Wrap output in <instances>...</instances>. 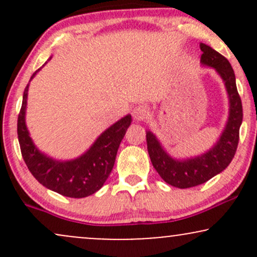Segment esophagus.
<instances>
[{"instance_id": "obj_1", "label": "esophagus", "mask_w": 257, "mask_h": 257, "mask_svg": "<svg viewBox=\"0 0 257 257\" xmlns=\"http://www.w3.org/2000/svg\"><path fill=\"white\" fill-rule=\"evenodd\" d=\"M132 114L134 120H144L149 114V108L145 105H138L132 110Z\"/></svg>"}]
</instances>
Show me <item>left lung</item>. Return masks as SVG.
<instances>
[{"instance_id":"8db88e82","label":"left lung","mask_w":257,"mask_h":257,"mask_svg":"<svg viewBox=\"0 0 257 257\" xmlns=\"http://www.w3.org/2000/svg\"><path fill=\"white\" fill-rule=\"evenodd\" d=\"M200 51L203 52L200 57L202 64L214 67L219 72L225 81L229 96L228 122L217 144L204 155L186 161H178L173 159L162 149L151 132L146 133L147 151L153 168L167 184L178 188H188L202 185L226 169L234 157L239 143L243 106L235 85L234 71L229 61L219 52L214 51L211 47L200 43Z\"/></svg>"}]
</instances>
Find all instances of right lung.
<instances>
[{
  "label": "right lung",
  "mask_w": 257,
  "mask_h": 257,
  "mask_svg": "<svg viewBox=\"0 0 257 257\" xmlns=\"http://www.w3.org/2000/svg\"><path fill=\"white\" fill-rule=\"evenodd\" d=\"M28 88L29 85H26L22 108L18 116V139L22 156L29 170L40 184L61 196L84 198L95 193L110 175L120 141L132 123V116L126 114L106 129L94 145L79 158L58 162L38 151L29 135L25 124Z\"/></svg>",
  "instance_id": "1"
}]
</instances>
